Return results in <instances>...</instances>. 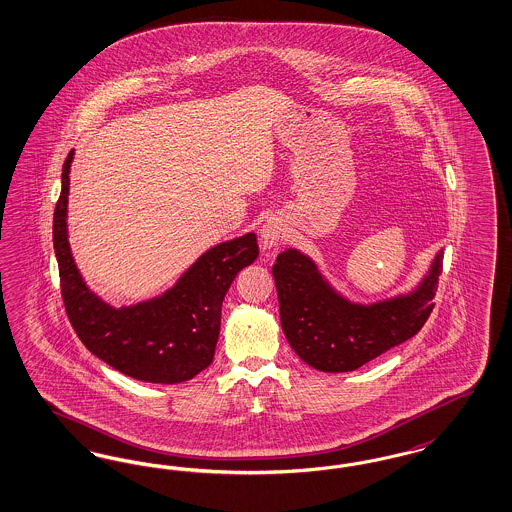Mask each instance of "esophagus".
Instances as JSON below:
<instances>
[{"label":"esophagus","instance_id":"esophagus-1","mask_svg":"<svg viewBox=\"0 0 512 512\" xmlns=\"http://www.w3.org/2000/svg\"><path fill=\"white\" fill-rule=\"evenodd\" d=\"M286 238V225L278 217L266 219L265 225L261 228V240L265 247H276Z\"/></svg>","mask_w":512,"mask_h":512}]
</instances>
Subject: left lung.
<instances>
[{
    "label": "left lung",
    "mask_w": 512,
    "mask_h": 512,
    "mask_svg": "<svg viewBox=\"0 0 512 512\" xmlns=\"http://www.w3.org/2000/svg\"><path fill=\"white\" fill-rule=\"evenodd\" d=\"M444 253L406 295L377 303H352L329 284L316 263L289 247L276 257L272 276L287 343L310 368L341 373L371 362L411 339L434 308Z\"/></svg>",
    "instance_id": "obj_1"
}]
</instances>
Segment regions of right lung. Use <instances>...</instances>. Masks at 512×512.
<instances>
[{"label":"right lung","mask_w":512,"mask_h":512,"mask_svg":"<svg viewBox=\"0 0 512 512\" xmlns=\"http://www.w3.org/2000/svg\"><path fill=\"white\" fill-rule=\"evenodd\" d=\"M74 150L62 165V188L53 217V246L68 320L89 352L110 368L144 383H183L211 362L221 331V307L236 274L257 255L247 232L207 249L177 284L131 307L114 308L97 297L74 263L68 244V190Z\"/></svg>","instance_id":"add662e5"}]
</instances>
